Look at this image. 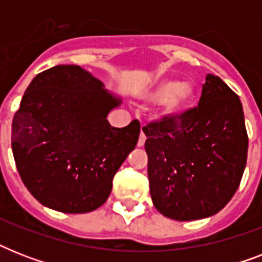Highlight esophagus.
<instances>
[{"label":"esophagus","instance_id":"34e87169","mask_svg":"<svg viewBox=\"0 0 262 262\" xmlns=\"http://www.w3.org/2000/svg\"><path fill=\"white\" fill-rule=\"evenodd\" d=\"M145 139H147V137H145V135H144V132L141 130V133H140L139 143H137V145H139V147H143L144 143H145Z\"/></svg>","mask_w":262,"mask_h":262}]
</instances>
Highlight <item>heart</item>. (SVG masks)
I'll use <instances>...</instances> for the list:
<instances>
[{
  "label": "heart",
  "mask_w": 262,
  "mask_h": 262,
  "mask_svg": "<svg viewBox=\"0 0 262 262\" xmlns=\"http://www.w3.org/2000/svg\"><path fill=\"white\" fill-rule=\"evenodd\" d=\"M194 95V85L189 81H175L164 77L145 88L140 98L147 103H156L155 110L159 118L171 119L190 106Z\"/></svg>",
  "instance_id": "1"
}]
</instances>
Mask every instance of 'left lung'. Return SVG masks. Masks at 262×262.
Instances as JSON below:
<instances>
[{
	"mask_svg": "<svg viewBox=\"0 0 262 262\" xmlns=\"http://www.w3.org/2000/svg\"><path fill=\"white\" fill-rule=\"evenodd\" d=\"M152 203L166 217L189 222L222 211L239 186L248 133L238 95L205 76L199 107L143 127Z\"/></svg>",
	"mask_w": 262,
	"mask_h": 262,
	"instance_id": "obj_1",
	"label": "left lung"
}]
</instances>
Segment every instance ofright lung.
<instances>
[{"mask_svg":"<svg viewBox=\"0 0 262 262\" xmlns=\"http://www.w3.org/2000/svg\"><path fill=\"white\" fill-rule=\"evenodd\" d=\"M121 104L77 65H57L31 81L12 122V151L23 182L42 205L87 213L106 203L140 135L137 121L108 123V113Z\"/></svg>","mask_w":262,"mask_h":262,"instance_id":"obj_1","label":"right lung"}]
</instances>
